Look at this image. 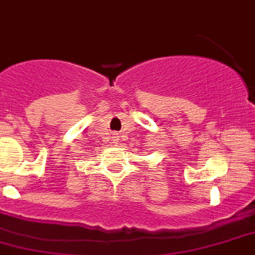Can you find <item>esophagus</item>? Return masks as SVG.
I'll return each instance as SVG.
<instances>
[{
    "instance_id": "esophagus-1",
    "label": "esophagus",
    "mask_w": 255,
    "mask_h": 255,
    "mask_svg": "<svg viewBox=\"0 0 255 255\" xmlns=\"http://www.w3.org/2000/svg\"><path fill=\"white\" fill-rule=\"evenodd\" d=\"M115 142H117V138H115Z\"/></svg>"
}]
</instances>
